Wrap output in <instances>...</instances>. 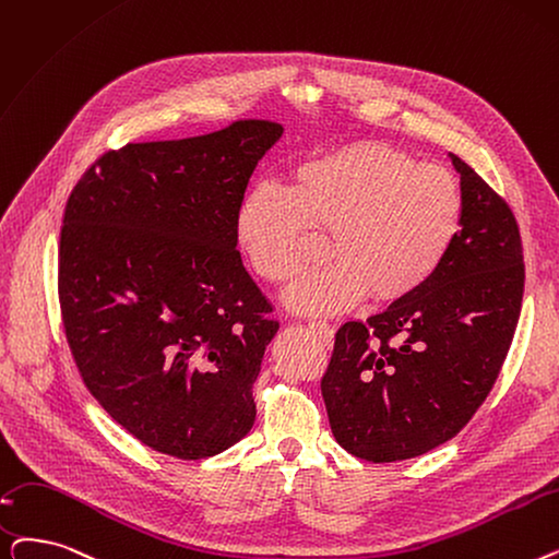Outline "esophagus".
I'll return each instance as SVG.
<instances>
[{
  "mask_svg": "<svg viewBox=\"0 0 559 559\" xmlns=\"http://www.w3.org/2000/svg\"><path fill=\"white\" fill-rule=\"evenodd\" d=\"M310 329L322 337L324 345H331V343H333V326H331V324L318 320V322H310Z\"/></svg>",
  "mask_w": 559,
  "mask_h": 559,
  "instance_id": "esophagus-1",
  "label": "esophagus"
}]
</instances>
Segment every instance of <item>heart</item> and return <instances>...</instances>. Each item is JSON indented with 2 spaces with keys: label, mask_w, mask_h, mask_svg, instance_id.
<instances>
[{
  "label": "heart",
  "mask_w": 559,
  "mask_h": 559,
  "mask_svg": "<svg viewBox=\"0 0 559 559\" xmlns=\"http://www.w3.org/2000/svg\"><path fill=\"white\" fill-rule=\"evenodd\" d=\"M464 224V193L443 166L385 141H354L295 168L293 185H255L237 212L253 272L285 283L329 233L331 264L289 285L285 304L335 314L372 293L393 304L416 295L450 255Z\"/></svg>",
  "instance_id": "obj_1"
}]
</instances>
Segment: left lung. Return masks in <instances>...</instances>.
<instances>
[{
  "label": "left lung",
  "instance_id": "obj_1",
  "mask_svg": "<svg viewBox=\"0 0 559 559\" xmlns=\"http://www.w3.org/2000/svg\"><path fill=\"white\" fill-rule=\"evenodd\" d=\"M464 224L441 270L416 295L337 329L322 377L335 441L391 464L468 425L491 393L519 324L525 262L516 216L452 155Z\"/></svg>",
  "mask_w": 559,
  "mask_h": 559
}]
</instances>
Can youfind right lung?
I'll return each mask as SVG.
<instances>
[{"label": "right lung", "mask_w": 559, "mask_h": 559, "mask_svg": "<svg viewBox=\"0 0 559 559\" xmlns=\"http://www.w3.org/2000/svg\"><path fill=\"white\" fill-rule=\"evenodd\" d=\"M274 120L128 143L72 187L59 237L66 343L88 393L136 441L197 461L245 439L278 322L241 264L237 212Z\"/></svg>", "instance_id": "add662e5"}]
</instances>
